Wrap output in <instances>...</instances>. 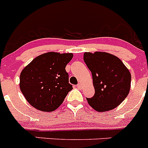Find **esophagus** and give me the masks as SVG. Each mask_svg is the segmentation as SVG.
<instances>
[{
	"label": "esophagus",
	"instance_id": "obj_1",
	"mask_svg": "<svg viewBox=\"0 0 148 148\" xmlns=\"http://www.w3.org/2000/svg\"><path fill=\"white\" fill-rule=\"evenodd\" d=\"M77 87H78V89H82V84H81L80 83H78V84H77Z\"/></svg>",
	"mask_w": 148,
	"mask_h": 148
}]
</instances>
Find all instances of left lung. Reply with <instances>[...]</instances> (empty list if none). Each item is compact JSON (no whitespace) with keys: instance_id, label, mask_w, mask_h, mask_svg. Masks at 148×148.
<instances>
[{"instance_id":"obj_1","label":"left lung","mask_w":148,"mask_h":148,"mask_svg":"<svg viewBox=\"0 0 148 148\" xmlns=\"http://www.w3.org/2000/svg\"><path fill=\"white\" fill-rule=\"evenodd\" d=\"M84 61L91 71L95 94L87 100L94 110L105 112L114 109L130 92L131 75L116 56L104 52L85 53Z\"/></svg>"}]
</instances>
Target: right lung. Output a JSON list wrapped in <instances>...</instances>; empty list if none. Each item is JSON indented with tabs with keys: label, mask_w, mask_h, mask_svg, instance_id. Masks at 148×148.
I'll return each mask as SVG.
<instances>
[{
	"label": "right lung",
	"mask_w": 148,
	"mask_h": 148,
	"mask_svg": "<svg viewBox=\"0 0 148 148\" xmlns=\"http://www.w3.org/2000/svg\"><path fill=\"white\" fill-rule=\"evenodd\" d=\"M73 57V53L49 52L36 57L22 70L20 88L32 107L51 112L62 104L73 90L65 70Z\"/></svg>",
	"instance_id": "right-lung-1"
}]
</instances>
